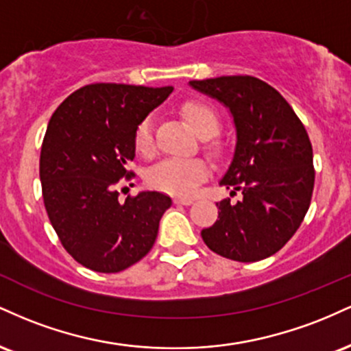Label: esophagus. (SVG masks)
<instances>
[{
  "instance_id": "34e87169",
  "label": "esophagus",
  "mask_w": 351,
  "mask_h": 351,
  "mask_svg": "<svg viewBox=\"0 0 351 351\" xmlns=\"http://www.w3.org/2000/svg\"><path fill=\"white\" fill-rule=\"evenodd\" d=\"M173 201H175V204H183V206H189V204H191L195 199H193V198H183V196H176V198Z\"/></svg>"
}]
</instances>
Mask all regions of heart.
<instances>
[{"instance_id":"b5f03b06","label":"heart","mask_w":351,"mask_h":351,"mask_svg":"<svg viewBox=\"0 0 351 351\" xmlns=\"http://www.w3.org/2000/svg\"><path fill=\"white\" fill-rule=\"evenodd\" d=\"M181 114L199 136H213L219 130V119L204 104L195 100L184 102ZM134 142L136 152L145 156L152 155L155 150V130H153L152 117H147L138 123ZM208 176L209 167L204 160L170 156L148 170L147 183L152 188L170 195L191 196L198 189L201 181L206 180Z\"/></svg>"}]
</instances>
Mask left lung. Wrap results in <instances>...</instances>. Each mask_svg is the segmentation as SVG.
I'll use <instances>...</instances> for the list:
<instances>
[{"mask_svg":"<svg viewBox=\"0 0 351 351\" xmlns=\"http://www.w3.org/2000/svg\"><path fill=\"white\" fill-rule=\"evenodd\" d=\"M189 86L231 112L236 148L219 184L243 193L237 203H216L219 216L201 237L226 259H265L284 247L308 211L315 171L307 130L287 100L257 77L223 75Z\"/></svg>","mask_w":351,"mask_h":351,"instance_id":"1","label":"left lung"}]
</instances>
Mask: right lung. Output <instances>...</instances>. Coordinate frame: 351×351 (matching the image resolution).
<instances>
[{
  "label": "right lung",
  "mask_w": 351,
  "mask_h": 351,
  "mask_svg": "<svg viewBox=\"0 0 351 351\" xmlns=\"http://www.w3.org/2000/svg\"><path fill=\"white\" fill-rule=\"evenodd\" d=\"M173 87L90 84L64 100L43 140L39 176L47 216L64 249L95 272L114 274L150 252L170 196L119 198L130 180L135 130Z\"/></svg>",
  "instance_id": "add662e5"
}]
</instances>
